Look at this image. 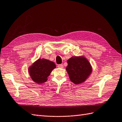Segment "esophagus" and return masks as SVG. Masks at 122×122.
I'll return each instance as SVG.
<instances>
[{
    "label": "esophagus",
    "mask_w": 122,
    "mask_h": 122,
    "mask_svg": "<svg viewBox=\"0 0 122 122\" xmlns=\"http://www.w3.org/2000/svg\"><path fill=\"white\" fill-rule=\"evenodd\" d=\"M58 67L59 68H63V66L62 65V64H59V65H58Z\"/></svg>",
    "instance_id": "esophagus-1"
}]
</instances>
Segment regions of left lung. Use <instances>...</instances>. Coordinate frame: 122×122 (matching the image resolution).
I'll return each mask as SVG.
<instances>
[{"label": "left lung", "mask_w": 122, "mask_h": 122, "mask_svg": "<svg viewBox=\"0 0 122 122\" xmlns=\"http://www.w3.org/2000/svg\"><path fill=\"white\" fill-rule=\"evenodd\" d=\"M66 70L71 81L76 84L86 80L92 72V66L84 56H73L68 60Z\"/></svg>", "instance_id": "1"}]
</instances>
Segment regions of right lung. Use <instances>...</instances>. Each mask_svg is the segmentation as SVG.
Returning a JSON list of instances; mask_svg holds the SVG:
<instances>
[{"label": "right lung", "instance_id": "add662e5", "mask_svg": "<svg viewBox=\"0 0 122 122\" xmlns=\"http://www.w3.org/2000/svg\"><path fill=\"white\" fill-rule=\"evenodd\" d=\"M56 66L53 62L46 59H39L28 69L31 78L37 84H42L48 80V77Z\"/></svg>", "mask_w": 122, "mask_h": 122}]
</instances>
